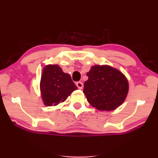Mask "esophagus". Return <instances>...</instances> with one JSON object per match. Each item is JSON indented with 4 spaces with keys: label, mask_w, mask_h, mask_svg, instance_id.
I'll use <instances>...</instances> for the list:
<instances>
[{
    "label": "esophagus",
    "mask_w": 158,
    "mask_h": 158,
    "mask_svg": "<svg viewBox=\"0 0 158 158\" xmlns=\"http://www.w3.org/2000/svg\"><path fill=\"white\" fill-rule=\"evenodd\" d=\"M76 85H77V88H79V89H82V88H83V83L82 82H81V81H78Z\"/></svg>",
    "instance_id": "esophagus-1"
}]
</instances>
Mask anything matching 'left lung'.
Wrapping results in <instances>:
<instances>
[{
    "mask_svg": "<svg viewBox=\"0 0 158 158\" xmlns=\"http://www.w3.org/2000/svg\"><path fill=\"white\" fill-rule=\"evenodd\" d=\"M87 76L83 93L92 106L109 111L123 104L128 92V81L122 72L109 65H94Z\"/></svg>",
    "mask_w": 158,
    "mask_h": 158,
    "instance_id": "8db88e82",
    "label": "left lung"
}]
</instances>
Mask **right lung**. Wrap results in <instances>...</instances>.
I'll list each match as a JSON object with an SVG mask.
<instances>
[{
	"label": "right lung",
	"instance_id": "right-lung-1",
	"mask_svg": "<svg viewBox=\"0 0 158 158\" xmlns=\"http://www.w3.org/2000/svg\"><path fill=\"white\" fill-rule=\"evenodd\" d=\"M77 89L71 77L57 64H48L43 69L40 90L44 104L55 106L64 102L72 92Z\"/></svg>",
	"mask_w": 158,
	"mask_h": 158
}]
</instances>
